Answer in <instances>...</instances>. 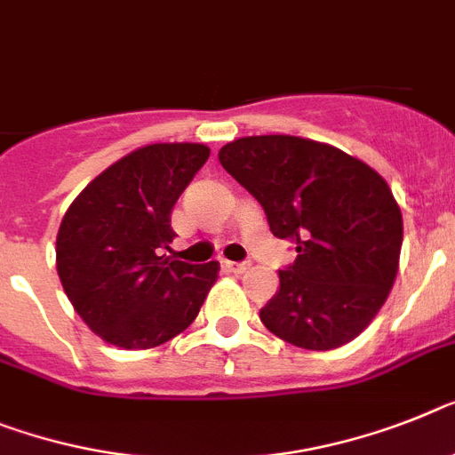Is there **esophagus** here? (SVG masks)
Returning <instances> with one entry per match:
<instances>
[{
    "instance_id": "obj_1",
    "label": "esophagus",
    "mask_w": 455,
    "mask_h": 455,
    "mask_svg": "<svg viewBox=\"0 0 455 455\" xmlns=\"http://www.w3.org/2000/svg\"><path fill=\"white\" fill-rule=\"evenodd\" d=\"M224 268L235 275H243L250 270V261H224Z\"/></svg>"
}]
</instances>
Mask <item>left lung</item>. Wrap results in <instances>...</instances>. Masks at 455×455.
<instances>
[{
	"instance_id": "8db88e82",
	"label": "left lung",
	"mask_w": 455,
	"mask_h": 455,
	"mask_svg": "<svg viewBox=\"0 0 455 455\" xmlns=\"http://www.w3.org/2000/svg\"><path fill=\"white\" fill-rule=\"evenodd\" d=\"M220 164L261 204L270 234L296 245L280 289L259 316L300 349H338L387 303L403 245V215L368 164L299 136H247Z\"/></svg>"
}]
</instances>
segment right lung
<instances>
[{
	"label": "right lung",
	"instance_id": "add662e5",
	"mask_svg": "<svg viewBox=\"0 0 455 455\" xmlns=\"http://www.w3.org/2000/svg\"><path fill=\"white\" fill-rule=\"evenodd\" d=\"M201 143L145 145L97 175L57 234V275L83 322L122 349H150L196 319L217 261L159 257L171 210L208 162Z\"/></svg>",
	"mask_w": 455,
	"mask_h": 455
}]
</instances>
